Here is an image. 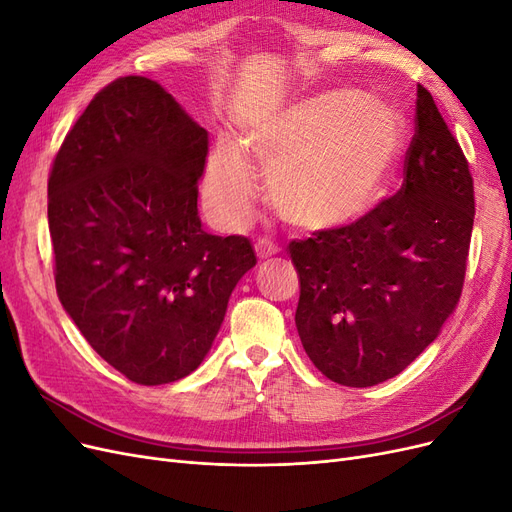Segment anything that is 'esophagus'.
Returning <instances> with one entry per match:
<instances>
[{
    "instance_id": "34e87169",
    "label": "esophagus",
    "mask_w": 512,
    "mask_h": 512,
    "mask_svg": "<svg viewBox=\"0 0 512 512\" xmlns=\"http://www.w3.org/2000/svg\"><path fill=\"white\" fill-rule=\"evenodd\" d=\"M256 254H258V258H269V256H273L275 252H277V245L269 239V237H260L258 241H256Z\"/></svg>"
}]
</instances>
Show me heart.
Returning a JSON list of instances; mask_svg holds the SVG:
<instances>
[{
  "mask_svg": "<svg viewBox=\"0 0 512 512\" xmlns=\"http://www.w3.org/2000/svg\"><path fill=\"white\" fill-rule=\"evenodd\" d=\"M404 132L391 104L335 89L262 119L247 130L245 149L269 173V196L288 222L337 228L363 218L382 198ZM203 188L220 222L239 226L250 218L256 177L241 147L218 145Z\"/></svg>",
  "mask_w": 512,
  "mask_h": 512,
  "instance_id": "b5f03b06",
  "label": "heart"
}]
</instances>
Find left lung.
Returning <instances> with one entry per match:
<instances>
[{
	"label": "left lung",
	"mask_w": 512,
	"mask_h": 512,
	"mask_svg": "<svg viewBox=\"0 0 512 512\" xmlns=\"http://www.w3.org/2000/svg\"><path fill=\"white\" fill-rule=\"evenodd\" d=\"M472 226L470 164L418 85L401 190L352 224L288 243L301 282L294 322L309 361L354 389L404 371L461 297Z\"/></svg>",
	"instance_id": "left-lung-1"
}]
</instances>
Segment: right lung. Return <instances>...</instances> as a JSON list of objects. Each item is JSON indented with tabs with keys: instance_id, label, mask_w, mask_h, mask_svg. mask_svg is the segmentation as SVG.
Segmentation results:
<instances>
[{
	"instance_id": "1",
	"label": "right lung",
	"mask_w": 512,
	"mask_h": 512,
	"mask_svg": "<svg viewBox=\"0 0 512 512\" xmlns=\"http://www.w3.org/2000/svg\"><path fill=\"white\" fill-rule=\"evenodd\" d=\"M209 134L147 76L102 87L55 153L49 230L57 297L102 359L136 384L203 363L250 239L198 218Z\"/></svg>"
}]
</instances>
